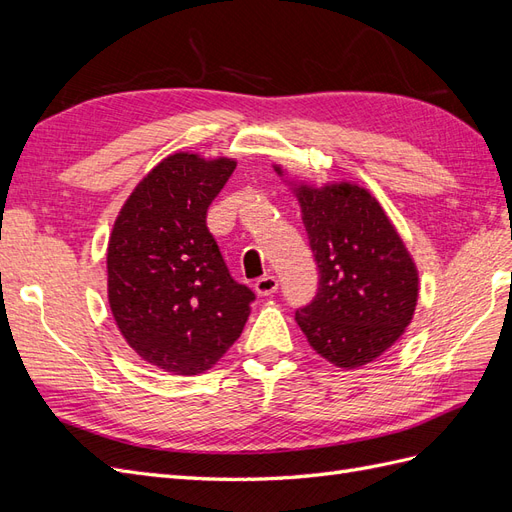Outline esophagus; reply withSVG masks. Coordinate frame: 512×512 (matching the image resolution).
I'll return each mask as SVG.
<instances>
[{
  "label": "esophagus",
  "mask_w": 512,
  "mask_h": 512,
  "mask_svg": "<svg viewBox=\"0 0 512 512\" xmlns=\"http://www.w3.org/2000/svg\"><path fill=\"white\" fill-rule=\"evenodd\" d=\"M277 286H280V284H277V277L271 275V273L258 277V280L254 282V288H256L260 297H271V294L277 290Z\"/></svg>",
  "instance_id": "34e87169"
}]
</instances>
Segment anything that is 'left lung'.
Here are the masks:
<instances>
[{
	"instance_id": "obj_1",
	"label": "left lung",
	"mask_w": 512,
	"mask_h": 512,
	"mask_svg": "<svg viewBox=\"0 0 512 512\" xmlns=\"http://www.w3.org/2000/svg\"><path fill=\"white\" fill-rule=\"evenodd\" d=\"M297 192L318 265V290L294 320L309 346L333 365H367L412 320L418 294L414 262L378 200L359 185Z\"/></svg>"
}]
</instances>
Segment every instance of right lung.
I'll list each match as a JSON object with an SVG mask.
<instances>
[{
  "instance_id": "1",
  "label": "right lung",
  "mask_w": 512,
  "mask_h": 512,
  "mask_svg": "<svg viewBox=\"0 0 512 512\" xmlns=\"http://www.w3.org/2000/svg\"><path fill=\"white\" fill-rule=\"evenodd\" d=\"M235 162L175 153L136 185L108 241V303L151 365L203 374L241 335L256 294L230 275L207 211Z\"/></svg>"
}]
</instances>
